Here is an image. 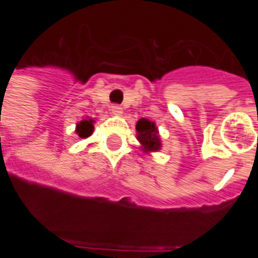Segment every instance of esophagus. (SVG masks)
Returning a JSON list of instances; mask_svg holds the SVG:
<instances>
[{
	"mask_svg": "<svg viewBox=\"0 0 258 258\" xmlns=\"http://www.w3.org/2000/svg\"><path fill=\"white\" fill-rule=\"evenodd\" d=\"M111 111H112L113 115H117V116H120L122 113L121 106H118V104H113V106L111 107Z\"/></svg>",
	"mask_w": 258,
	"mask_h": 258,
	"instance_id": "obj_1",
	"label": "esophagus"
}]
</instances>
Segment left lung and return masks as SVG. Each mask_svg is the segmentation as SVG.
Returning a JSON list of instances; mask_svg holds the SVG:
<instances>
[{"mask_svg":"<svg viewBox=\"0 0 258 258\" xmlns=\"http://www.w3.org/2000/svg\"><path fill=\"white\" fill-rule=\"evenodd\" d=\"M137 138L142 143L143 150L146 152L157 151L160 150V138L157 136V129L154 122L149 121L147 118H141L136 125Z\"/></svg>","mask_w":258,"mask_h":258,"instance_id":"left-lung-1","label":"left lung"}]
</instances>
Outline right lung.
<instances>
[{
    "label": "right lung",
    "mask_w": 258,
    "mask_h": 258,
    "mask_svg": "<svg viewBox=\"0 0 258 258\" xmlns=\"http://www.w3.org/2000/svg\"><path fill=\"white\" fill-rule=\"evenodd\" d=\"M93 129H94L93 120L92 118H89V120H83L80 124H77L76 133L79 134V137H81V138H88L89 136H92Z\"/></svg>",
    "instance_id": "right-lung-1"
}]
</instances>
